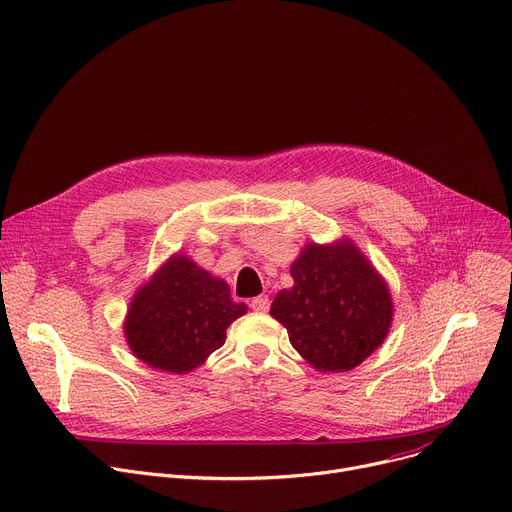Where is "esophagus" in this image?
Returning <instances> with one entry per match:
<instances>
[{"mask_svg": "<svg viewBox=\"0 0 512 512\" xmlns=\"http://www.w3.org/2000/svg\"><path fill=\"white\" fill-rule=\"evenodd\" d=\"M251 308L255 312H267L269 310V298L267 296H257L251 300Z\"/></svg>", "mask_w": 512, "mask_h": 512, "instance_id": "34e87169", "label": "esophagus"}]
</instances>
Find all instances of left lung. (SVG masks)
Returning a JSON list of instances; mask_svg holds the SVG:
<instances>
[{
  "instance_id": "1",
  "label": "left lung",
  "mask_w": 512,
  "mask_h": 512,
  "mask_svg": "<svg viewBox=\"0 0 512 512\" xmlns=\"http://www.w3.org/2000/svg\"><path fill=\"white\" fill-rule=\"evenodd\" d=\"M271 316L288 329L292 347L320 371H349L388 335L392 298L382 277L351 243L308 245L290 269Z\"/></svg>"
}]
</instances>
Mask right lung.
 I'll list each match as a JSON object with an SVG mask.
<instances>
[{
	"label": "right lung",
	"instance_id": "right-lung-1",
	"mask_svg": "<svg viewBox=\"0 0 512 512\" xmlns=\"http://www.w3.org/2000/svg\"><path fill=\"white\" fill-rule=\"evenodd\" d=\"M245 310L230 300L222 280L177 255L136 292L124 333L138 359L185 374L224 345L228 324Z\"/></svg>",
	"mask_w": 512,
	"mask_h": 512
}]
</instances>
